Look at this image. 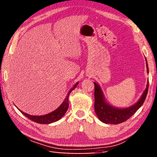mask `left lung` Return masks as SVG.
Listing matches in <instances>:
<instances>
[{
    "instance_id": "left-lung-1",
    "label": "left lung",
    "mask_w": 157,
    "mask_h": 157,
    "mask_svg": "<svg viewBox=\"0 0 157 157\" xmlns=\"http://www.w3.org/2000/svg\"><path fill=\"white\" fill-rule=\"evenodd\" d=\"M146 68L148 73V66L146 61ZM94 84V110L98 118L106 124H119L127 121L138 111L144 103L148 90V81L146 88L139 101L131 106L125 109L116 108L106 102L102 90L98 84Z\"/></svg>"
}]
</instances>
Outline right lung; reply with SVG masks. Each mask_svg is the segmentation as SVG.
I'll list each match as a JSON object with an SVG mask.
<instances>
[{
    "label": "right lung",
    "mask_w": 157,
    "mask_h": 157,
    "mask_svg": "<svg viewBox=\"0 0 157 157\" xmlns=\"http://www.w3.org/2000/svg\"><path fill=\"white\" fill-rule=\"evenodd\" d=\"M78 84V82H77L76 84L73 86V87L70 89V90L68 92V94L67 95L65 101L63 102L62 104L60 105V106L55 110L54 111L48 113L47 115H40V116H34V115H30L29 114H27L24 112H23L21 110H19L22 114L24 115L26 117H28L32 121H34L36 123H40V124H49V123H52L53 122L57 121L60 119L62 118V117L65 115L66 111H67L69 107V101L68 98L69 94L73 90H74L75 87Z\"/></svg>",
    "instance_id": "right-lung-1"
}]
</instances>
